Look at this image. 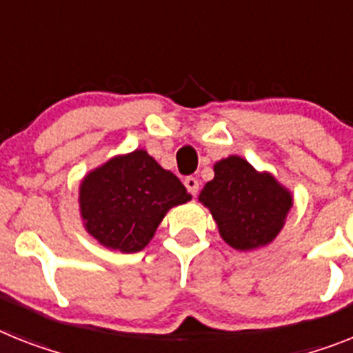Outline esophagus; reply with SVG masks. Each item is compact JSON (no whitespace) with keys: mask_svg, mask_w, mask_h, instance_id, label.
<instances>
[{"mask_svg":"<svg viewBox=\"0 0 353 353\" xmlns=\"http://www.w3.org/2000/svg\"><path fill=\"white\" fill-rule=\"evenodd\" d=\"M185 186H186V190L190 192L192 195H195L197 192H199V181H197V177L194 176L185 177Z\"/></svg>","mask_w":353,"mask_h":353,"instance_id":"34e87169","label":"esophagus"}]
</instances>
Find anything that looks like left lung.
<instances>
[{"instance_id":"1","label":"left lung","mask_w":353,"mask_h":353,"mask_svg":"<svg viewBox=\"0 0 353 353\" xmlns=\"http://www.w3.org/2000/svg\"><path fill=\"white\" fill-rule=\"evenodd\" d=\"M213 172L199 201L210 208L222 239L239 251L274 241L292 206L291 192L239 156L221 159Z\"/></svg>"}]
</instances>
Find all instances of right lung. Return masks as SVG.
<instances>
[{
  "instance_id": "1",
  "label": "right lung",
  "mask_w": 353,
  "mask_h": 353,
  "mask_svg": "<svg viewBox=\"0 0 353 353\" xmlns=\"http://www.w3.org/2000/svg\"><path fill=\"white\" fill-rule=\"evenodd\" d=\"M183 183L147 150L117 156L81 183V215L102 245L136 253L149 244L165 213L190 201Z\"/></svg>"
}]
</instances>
